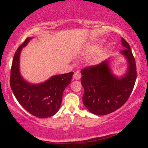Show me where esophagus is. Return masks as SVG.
Instances as JSON below:
<instances>
[{"instance_id":"34e87169","label":"esophagus","mask_w":148,"mask_h":148,"mask_svg":"<svg viewBox=\"0 0 148 148\" xmlns=\"http://www.w3.org/2000/svg\"><path fill=\"white\" fill-rule=\"evenodd\" d=\"M81 74L79 72H76L74 73V76H73V79L74 80H79L81 79Z\"/></svg>"}]
</instances>
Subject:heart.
Returning <instances> with one entry per match:
<instances>
[{
  "label": "heart",
  "mask_w": 148,
  "mask_h": 148,
  "mask_svg": "<svg viewBox=\"0 0 148 148\" xmlns=\"http://www.w3.org/2000/svg\"><path fill=\"white\" fill-rule=\"evenodd\" d=\"M84 53L86 56H91L88 60V63L91 66H95L103 62L109 53L108 47L99 48V45L97 43H90L85 47Z\"/></svg>",
  "instance_id": "obj_1"
}]
</instances>
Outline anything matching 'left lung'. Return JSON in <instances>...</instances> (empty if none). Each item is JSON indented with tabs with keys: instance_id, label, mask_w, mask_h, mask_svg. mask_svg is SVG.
<instances>
[{
	"instance_id": "obj_1",
	"label": "left lung",
	"mask_w": 148,
	"mask_h": 148,
	"mask_svg": "<svg viewBox=\"0 0 148 148\" xmlns=\"http://www.w3.org/2000/svg\"><path fill=\"white\" fill-rule=\"evenodd\" d=\"M121 42L125 49L120 53L127 62L123 75L113 74L111 59L81 72V82L84 88L83 103L95 115H104L116 111L126 102L134 88L137 74L135 59L129 44L123 38Z\"/></svg>"
}]
</instances>
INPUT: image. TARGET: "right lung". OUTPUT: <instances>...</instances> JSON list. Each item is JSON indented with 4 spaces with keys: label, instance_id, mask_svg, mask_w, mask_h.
I'll list each match as a JSON object with an SVG mask.
<instances>
[{
    "label": "right lung",
    "instance_id": "add662e5",
    "mask_svg": "<svg viewBox=\"0 0 148 148\" xmlns=\"http://www.w3.org/2000/svg\"><path fill=\"white\" fill-rule=\"evenodd\" d=\"M33 37H28L14 56L10 75V87L18 103L34 116L46 118L60 109L64 90L70 84L74 72L54 75L45 82L34 84L23 79L20 72L22 49Z\"/></svg>",
    "mask_w": 148,
    "mask_h": 148
}]
</instances>
